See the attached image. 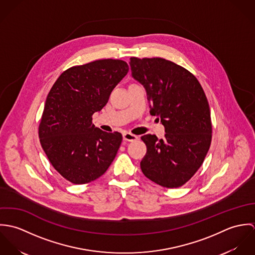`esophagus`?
<instances>
[{"label":"esophagus","mask_w":255,"mask_h":255,"mask_svg":"<svg viewBox=\"0 0 255 255\" xmlns=\"http://www.w3.org/2000/svg\"><path fill=\"white\" fill-rule=\"evenodd\" d=\"M123 136H124V140L126 141H135L137 139V136L130 132H125Z\"/></svg>","instance_id":"34e87169"}]
</instances>
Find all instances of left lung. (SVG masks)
Returning <instances> with one entry per match:
<instances>
[{"instance_id":"left-lung-1","label":"left lung","mask_w":255,"mask_h":255,"mask_svg":"<svg viewBox=\"0 0 255 255\" xmlns=\"http://www.w3.org/2000/svg\"><path fill=\"white\" fill-rule=\"evenodd\" d=\"M130 70L151 103L150 114L165 127L164 139L141 136L147 152L140 168L150 181L168 188L188 182L202 165L212 138L210 108L197 78L162 58H130Z\"/></svg>"}]
</instances>
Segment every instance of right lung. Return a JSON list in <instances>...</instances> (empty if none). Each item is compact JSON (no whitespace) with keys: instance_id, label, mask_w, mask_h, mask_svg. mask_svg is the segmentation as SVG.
<instances>
[{"instance_id":"1","label":"right lung","mask_w":255,"mask_h":255,"mask_svg":"<svg viewBox=\"0 0 255 255\" xmlns=\"http://www.w3.org/2000/svg\"><path fill=\"white\" fill-rule=\"evenodd\" d=\"M128 70L122 60H98L68 69L52 86L38 133L50 163L67 181H95L115 159L123 135L95 128L92 115L107 104Z\"/></svg>"}]
</instances>
